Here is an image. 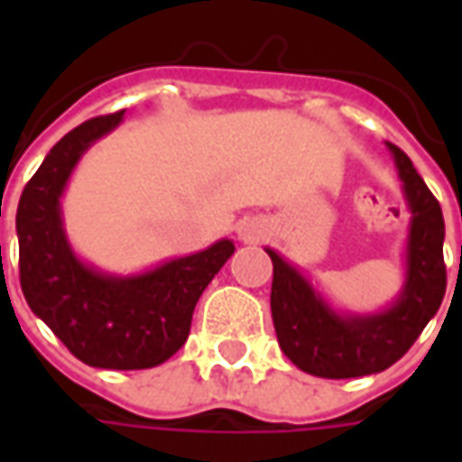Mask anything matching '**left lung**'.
<instances>
[{
	"label": "left lung",
	"instance_id": "left-lung-1",
	"mask_svg": "<svg viewBox=\"0 0 462 462\" xmlns=\"http://www.w3.org/2000/svg\"><path fill=\"white\" fill-rule=\"evenodd\" d=\"M413 212L408 237V272L401 300L376 317H339L314 294L300 272L277 252L272 257V319L282 351L294 366L321 378L378 374L413 346L446 294L443 212L413 162L388 143Z\"/></svg>",
	"mask_w": 462,
	"mask_h": 462
}]
</instances>
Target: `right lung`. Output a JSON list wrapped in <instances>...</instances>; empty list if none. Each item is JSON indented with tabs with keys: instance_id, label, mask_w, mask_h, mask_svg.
<instances>
[{
	"instance_id": "add662e5",
	"label": "right lung",
	"mask_w": 462,
	"mask_h": 462,
	"mask_svg": "<svg viewBox=\"0 0 462 462\" xmlns=\"http://www.w3.org/2000/svg\"><path fill=\"white\" fill-rule=\"evenodd\" d=\"M125 111L76 125L49 151L26 182L19 210V282L26 304L88 366L135 371L171 358L188 341L192 311L235 245L180 257L158 270L116 280L88 270L66 245L59 198L81 152Z\"/></svg>"
}]
</instances>
